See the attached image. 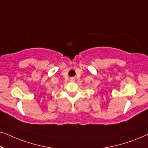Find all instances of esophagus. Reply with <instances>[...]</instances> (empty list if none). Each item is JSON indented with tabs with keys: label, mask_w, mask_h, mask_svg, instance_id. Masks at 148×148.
<instances>
[{
	"label": "esophagus",
	"mask_w": 148,
	"mask_h": 148,
	"mask_svg": "<svg viewBox=\"0 0 148 148\" xmlns=\"http://www.w3.org/2000/svg\"><path fill=\"white\" fill-rule=\"evenodd\" d=\"M71 82H75V77H71L70 79Z\"/></svg>",
	"instance_id": "34e87169"
}]
</instances>
